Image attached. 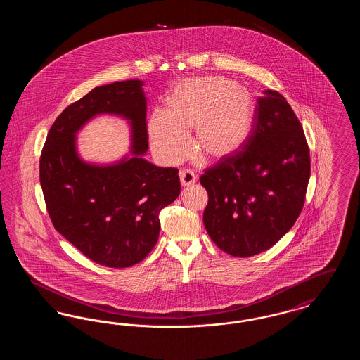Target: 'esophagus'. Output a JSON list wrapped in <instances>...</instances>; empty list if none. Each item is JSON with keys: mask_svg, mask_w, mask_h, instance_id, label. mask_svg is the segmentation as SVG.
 Segmentation results:
<instances>
[{"mask_svg": "<svg viewBox=\"0 0 360 360\" xmlns=\"http://www.w3.org/2000/svg\"><path fill=\"white\" fill-rule=\"evenodd\" d=\"M179 178H181V185H182L184 188L191 186V185L195 182V179H197L195 174L191 172V170H188V169L179 172Z\"/></svg>", "mask_w": 360, "mask_h": 360, "instance_id": "esophagus-1", "label": "esophagus"}]
</instances>
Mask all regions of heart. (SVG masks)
Instances as JSON below:
<instances>
[{"mask_svg": "<svg viewBox=\"0 0 360 360\" xmlns=\"http://www.w3.org/2000/svg\"><path fill=\"white\" fill-rule=\"evenodd\" d=\"M257 105L251 91L224 77L190 78L179 82L165 101L163 112L148 121L155 155L175 165L193 150L206 162L238 154L252 134Z\"/></svg>", "mask_w": 360, "mask_h": 360, "instance_id": "b5f03b06", "label": "heart"}]
</instances>
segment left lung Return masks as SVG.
Segmentation results:
<instances>
[{
    "label": "left lung",
    "mask_w": 360,
    "mask_h": 360,
    "mask_svg": "<svg viewBox=\"0 0 360 360\" xmlns=\"http://www.w3.org/2000/svg\"><path fill=\"white\" fill-rule=\"evenodd\" d=\"M310 154L286 98L264 90L252 134L239 153L206 169V232L224 252L254 257L271 248L297 221L305 202Z\"/></svg>",
    "instance_id": "1"
}]
</instances>
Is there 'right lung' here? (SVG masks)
<instances>
[{"label": "right lung", "mask_w": 360, "mask_h": 360, "mask_svg": "<svg viewBox=\"0 0 360 360\" xmlns=\"http://www.w3.org/2000/svg\"><path fill=\"white\" fill-rule=\"evenodd\" d=\"M146 113L141 81L94 87L58 116L40 156V185L55 229L106 267H131L147 257L158 241L160 210L181 193L178 169L143 158L148 150ZM98 114L130 121L131 157L106 167L79 158L75 135Z\"/></svg>", "instance_id": "add662e5"}]
</instances>
